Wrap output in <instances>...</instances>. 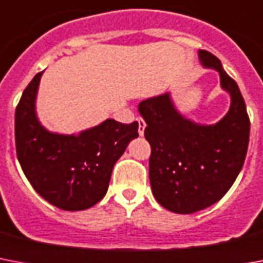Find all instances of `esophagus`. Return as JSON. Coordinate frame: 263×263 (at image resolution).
I'll return each mask as SVG.
<instances>
[{
  "instance_id": "1",
  "label": "esophagus",
  "mask_w": 263,
  "mask_h": 263,
  "mask_svg": "<svg viewBox=\"0 0 263 263\" xmlns=\"http://www.w3.org/2000/svg\"><path fill=\"white\" fill-rule=\"evenodd\" d=\"M145 126H146V123H145L142 119H138V134H140V136H144Z\"/></svg>"
}]
</instances>
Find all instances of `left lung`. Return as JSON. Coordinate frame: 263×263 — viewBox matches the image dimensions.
Masks as SVG:
<instances>
[{"instance_id":"1","label":"left lung","mask_w":263,"mask_h":263,"mask_svg":"<svg viewBox=\"0 0 263 263\" xmlns=\"http://www.w3.org/2000/svg\"><path fill=\"white\" fill-rule=\"evenodd\" d=\"M201 66L220 76V87L231 98L230 110L216 123L203 125L184 117L171 92L138 104L151 144L149 180L155 198L167 211L190 215L212 206L238 178L249 146L250 121L238 84L217 57L198 50Z\"/></svg>"}]
</instances>
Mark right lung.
<instances>
[{"instance_id": "right-lung-1", "label": "right lung", "mask_w": 263, "mask_h": 263, "mask_svg": "<svg viewBox=\"0 0 263 263\" xmlns=\"http://www.w3.org/2000/svg\"><path fill=\"white\" fill-rule=\"evenodd\" d=\"M43 72L25 88L16 108L18 163L35 191L48 203L62 211H84L106 195L114 164L129 142L138 137V123L106 119L77 134L50 132L36 114Z\"/></svg>"}]
</instances>
